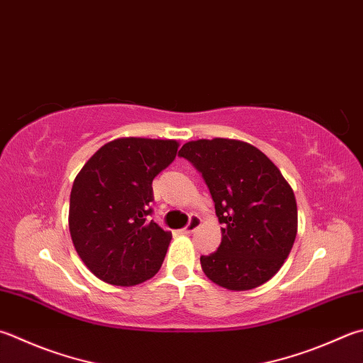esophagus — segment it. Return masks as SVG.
Here are the masks:
<instances>
[{
  "label": "esophagus",
  "mask_w": 363,
  "mask_h": 363,
  "mask_svg": "<svg viewBox=\"0 0 363 363\" xmlns=\"http://www.w3.org/2000/svg\"><path fill=\"white\" fill-rule=\"evenodd\" d=\"M201 218L199 216H191L189 223L186 224V228L183 229V234H193V232L201 225Z\"/></svg>",
  "instance_id": "34e87169"
}]
</instances>
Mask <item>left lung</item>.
Listing matches in <instances>:
<instances>
[{
    "mask_svg": "<svg viewBox=\"0 0 363 363\" xmlns=\"http://www.w3.org/2000/svg\"><path fill=\"white\" fill-rule=\"evenodd\" d=\"M179 156L202 174L223 224L221 245L201 256L205 275L229 291L255 289L269 281L297 235L291 184L261 150L242 140H191Z\"/></svg>",
    "mask_w": 363,
    "mask_h": 363,
    "instance_id": "1",
    "label": "left lung"
}]
</instances>
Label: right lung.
I'll use <instances>...</instances> for the list:
<instances>
[{
  "label": "right lung",
  "instance_id": "obj_1",
  "mask_svg": "<svg viewBox=\"0 0 363 363\" xmlns=\"http://www.w3.org/2000/svg\"><path fill=\"white\" fill-rule=\"evenodd\" d=\"M179 142L123 138L102 145L71 189L74 248L94 277L113 286L147 281L161 269L172 234L153 220L152 183Z\"/></svg>",
  "mask_w": 363,
  "mask_h": 363
}]
</instances>
